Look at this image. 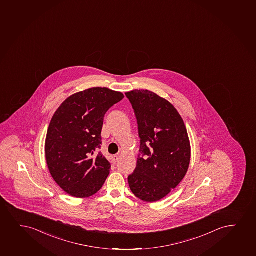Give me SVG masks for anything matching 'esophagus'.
I'll use <instances>...</instances> for the list:
<instances>
[{
  "mask_svg": "<svg viewBox=\"0 0 256 256\" xmlns=\"http://www.w3.org/2000/svg\"><path fill=\"white\" fill-rule=\"evenodd\" d=\"M118 161V156L116 155L114 156H112V162H114V164H116Z\"/></svg>",
  "mask_w": 256,
  "mask_h": 256,
  "instance_id": "1",
  "label": "esophagus"
}]
</instances>
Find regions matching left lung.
<instances>
[{"label":"left lung","mask_w":256,"mask_h":256,"mask_svg":"<svg viewBox=\"0 0 256 256\" xmlns=\"http://www.w3.org/2000/svg\"><path fill=\"white\" fill-rule=\"evenodd\" d=\"M138 124L140 150L136 167L128 176L140 200L155 202L184 178L190 162V142L184 122L172 104L148 90L126 94Z\"/></svg>","instance_id":"8db88e82"}]
</instances>
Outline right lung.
I'll return each mask as SVG.
<instances>
[{
	"label": "right lung",
	"mask_w": 256,
	"mask_h": 256,
	"mask_svg": "<svg viewBox=\"0 0 256 256\" xmlns=\"http://www.w3.org/2000/svg\"><path fill=\"white\" fill-rule=\"evenodd\" d=\"M124 98L106 88H90L68 97L54 114L46 160L54 180L72 196H92L110 174V162L98 152L101 130L104 114Z\"/></svg>",
	"instance_id": "obj_1"
}]
</instances>
